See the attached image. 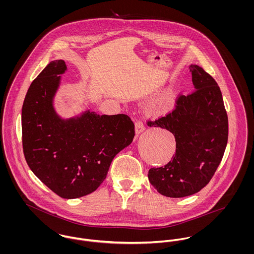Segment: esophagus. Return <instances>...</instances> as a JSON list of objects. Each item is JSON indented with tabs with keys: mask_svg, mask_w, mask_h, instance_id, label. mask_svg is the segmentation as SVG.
<instances>
[{
	"mask_svg": "<svg viewBox=\"0 0 254 254\" xmlns=\"http://www.w3.org/2000/svg\"><path fill=\"white\" fill-rule=\"evenodd\" d=\"M145 124L143 123V121H141V120H138L137 122H136V133L137 134H140V133H142L143 131H145Z\"/></svg>",
	"mask_w": 254,
	"mask_h": 254,
	"instance_id": "34e87169",
	"label": "esophagus"
}]
</instances>
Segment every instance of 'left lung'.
<instances>
[{
	"label": "left lung",
	"instance_id": "8db88e82",
	"mask_svg": "<svg viewBox=\"0 0 254 254\" xmlns=\"http://www.w3.org/2000/svg\"><path fill=\"white\" fill-rule=\"evenodd\" d=\"M194 92L178 97L175 109L149 127L171 132L176 152L164 166L148 170V180L162 195L184 197L204 188L222 160L228 142V116L216 81L190 64Z\"/></svg>",
	"mask_w": 254,
	"mask_h": 254
}]
</instances>
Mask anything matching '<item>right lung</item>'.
Here are the masks:
<instances>
[{
  "label": "right lung",
  "instance_id": "1",
  "mask_svg": "<svg viewBox=\"0 0 254 254\" xmlns=\"http://www.w3.org/2000/svg\"><path fill=\"white\" fill-rule=\"evenodd\" d=\"M63 60L51 62L30 85L22 106V146L32 172L55 193L77 198L95 191L114 156L130 145L135 125L126 114L100 115L90 109L62 118L54 107Z\"/></svg>",
  "mask_w": 254,
  "mask_h": 254
}]
</instances>
